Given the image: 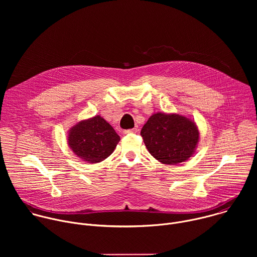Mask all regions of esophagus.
I'll use <instances>...</instances> for the list:
<instances>
[{"label":"esophagus","instance_id":"34e87169","mask_svg":"<svg viewBox=\"0 0 257 257\" xmlns=\"http://www.w3.org/2000/svg\"><path fill=\"white\" fill-rule=\"evenodd\" d=\"M138 130L137 128H133V129H129V130H124L123 131V135H128V134H134L136 133Z\"/></svg>","mask_w":257,"mask_h":257}]
</instances>
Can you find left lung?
<instances>
[{
    "instance_id": "obj_1",
    "label": "left lung",
    "mask_w": 257,
    "mask_h": 257,
    "mask_svg": "<svg viewBox=\"0 0 257 257\" xmlns=\"http://www.w3.org/2000/svg\"><path fill=\"white\" fill-rule=\"evenodd\" d=\"M140 135L150 154L166 165L188 160L198 141L196 125L180 115L158 113L144 124Z\"/></svg>"
}]
</instances>
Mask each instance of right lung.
I'll list each match as a JSON object with an SVG mask.
<instances>
[{"label":"right lung","instance_id":"1","mask_svg":"<svg viewBox=\"0 0 257 257\" xmlns=\"http://www.w3.org/2000/svg\"><path fill=\"white\" fill-rule=\"evenodd\" d=\"M119 135L100 116L79 122L70 130L68 143L78 158L91 164L99 163L115 151Z\"/></svg>","mask_w":257,"mask_h":257}]
</instances>
